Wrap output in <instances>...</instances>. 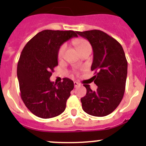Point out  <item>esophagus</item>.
<instances>
[{
    "instance_id": "34e87169",
    "label": "esophagus",
    "mask_w": 146,
    "mask_h": 146,
    "mask_svg": "<svg viewBox=\"0 0 146 146\" xmlns=\"http://www.w3.org/2000/svg\"><path fill=\"white\" fill-rule=\"evenodd\" d=\"M74 85H75V88H76V87H78V86H80V84L79 83V82H78L75 81V82H74Z\"/></svg>"
}]
</instances>
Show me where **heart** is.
Returning <instances> with one entry per match:
<instances>
[{"label": "heart", "mask_w": 146, "mask_h": 146, "mask_svg": "<svg viewBox=\"0 0 146 146\" xmlns=\"http://www.w3.org/2000/svg\"><path fill=\"white\" fill-rule=\"evenodd\" d=\"M73 43L78 51H80V50L82 49L83 48H85V47L88 46H90L86 40L82 39H75V40H73ZM66 44H63L60 46L59 49H58V54H57V57H58V59H61V58H63V56H64V52L65 51H66Z\"/></svg>", "instance_id": "obj_1"}]
</instances>
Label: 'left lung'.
Returning a JSON list of instances; mask_svg holds the SVG:
<instances>
[{"label":"left lung","instance_id":"1","mask_svg":"<svg viewBox=\"0 0 146 146\" xmlns=\"http://www.w3.org/2000/svg\"><path fill=\"white\" fill-rule=\"evenodd\" d=\"M88 39L93 50L92 78L98 86L92 91L84 85L86 95L80 99L84 111L95 117L111 114L120 104L125 91L128 64L121 45L116 39L100 30L76 32Z\"/></svg>","mask_w":146,"mask_h":146}]
</instances>
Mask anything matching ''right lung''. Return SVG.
<instances>
[{
  "label": "right lung",
  "instance_id": "right-lung-1",
  "mask_svg": "<svg viewBox=\"0 0 146 146\" xmlns=\"http://www.w3.org/2000/svg\"><path fill=\"white\" fill-rule=\"evenodd\" d=\"M77 36V32L72 30H43L32 37L22 51L17 68L20 95L28 110L36 117L49 119L64 111L74 83L64 78L54 84L49 78L58 66L60 46Z\"/></svg>",
  "mask_w": 146,
  "mask_h": 146
}]
</instances>
